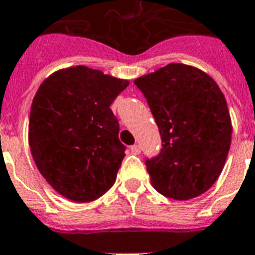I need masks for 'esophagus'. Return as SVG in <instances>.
Wrapping results in <instances>:
<instances>
[{
  "label": "esophagus",
  "mask_w": 255,
  "mask_h": 255,
  "mask_svg": "<svg viewBox=\"0 0 255 255\" xmlns=\"http://www.w3.org/2000/svg\"><path fill=\"white\" fill-rule=\"evenodd\" d=\"M131 153H133V154H139V153H140V146H139V144H133V146H131Z\"/></svg>",
  "instance_id": "1"
}]
</instances>
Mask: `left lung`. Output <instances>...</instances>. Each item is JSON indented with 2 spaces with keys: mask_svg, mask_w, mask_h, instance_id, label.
<instances>
[{
  "mask_svg": "<svg viewBox=\"0 0 255 255\" xmlns=\"http://www.w3.org/2000/svg\"><path fill=\"white\" fill-rule=\"evenodd\" d=\"M161 135L160 153L144 164L164 197L187 201L212 187L230 151L231 117L217 83L197 68L169 64L135 82Z\"/></svg>",
  "mask_w": 255,
  "mask_h": 255,
  "instance_id": "left-lung-1",
  "label": "left lung"
}]
</instances>
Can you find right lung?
Listing matches in <instances>:
<instances>
[{
  "mask_svg": "<svg viewBox=\"0 0 255 255\" xmlns=\"http://www.w3.org/2000/svg\"><path fill=\"white\" fill-rule=\"evenodd\" d=\"M128 84L78 65L50 75L36 91L31 153L46 182L73 202H91L116 182L126 146L111 105Z\"/></svg>",
  "mask_w": 255,
  "mask_h": 255,
  "instance_id": "right-lung-1",
  "label": "right lung"
}]
</instances>
